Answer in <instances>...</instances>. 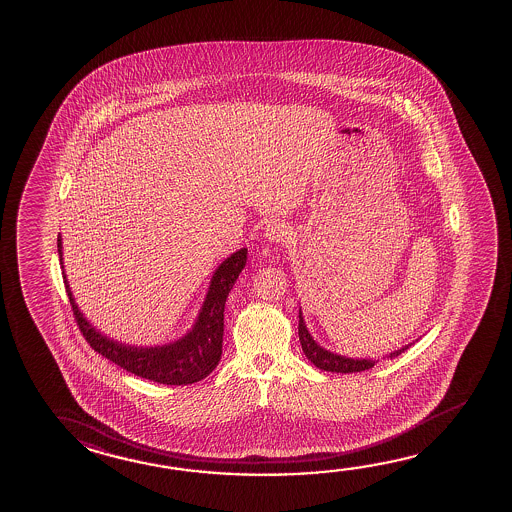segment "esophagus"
I'll return each mask as SVG.
<instances>
[{"mask_svg":"<svg viewBox=\"0 0 512 512\" xmlns=\"http://www.w3.org/2000/svg\"><path fill=\"white\" fill-rule=\"evenodd\" d=\"M264 235L269 243H286L289 239V226L282 221H269L268 225L264 226Z\"/></svg>","mask_w":512,"mask_h":512,"instance_id":"34e87169","label":"esophagus"}]
</instances>
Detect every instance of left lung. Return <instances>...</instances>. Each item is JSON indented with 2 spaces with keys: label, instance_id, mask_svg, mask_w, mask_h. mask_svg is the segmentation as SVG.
I'll list each match as a JSON object with an SVG mask.
<instances>
[{
  "label": "left lung",
  "instance_id": "1",
  "mask_svg": "<svg viewBox=\"0 0 512 512\" xmlns=\"http://www.w3.org/2000/svg\"><path fill=\"white\" fill-rule=\"evenodd\" d=\"M298 338H300V345L304 350L307 359L313 363L314 367L322 368L327 372H340V374H350V372H361V370H368V368L374 367L377 361L376 359H352L340 356V354H334L331 350H325L320 347L316 341L313 340V336L307 331L305 327L304 316H302V309L298 311ZM410 345H406L403 349L395 350L390 352L388 358L392 359L395 356H399L401 352L408 349Z\"/></svg>",
  "mask_w": 512,
  "mask_h": 512
}]
</instances>
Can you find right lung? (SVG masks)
<instances>
[{"mask_svg":"<svg viewBox=\"0 0 512 512\" xmlns=\"http://www.w3.org/2000/svg\"><path fill=\"white\" fill-rule=\"evenodd\" d=\"M57 235V250L63 266V243ZM248 250L241 248L221 262L216 269L207 298L199 311L198 320L192 331L181 340L158 347H135L111 340L100 334L75 304L70 284L64 275V286L72 304L73 316L81 329L82 336L90 343L91 349L113 361L118 367L138 377H144L162 385H192L198 383L217 367L223 354V331H225V304L235 280L246 266Z\"/></svg>","mask_w":512,"mask_h":512,"instance_id":"right-lung-1","label":"right lung"}]
</instances>
